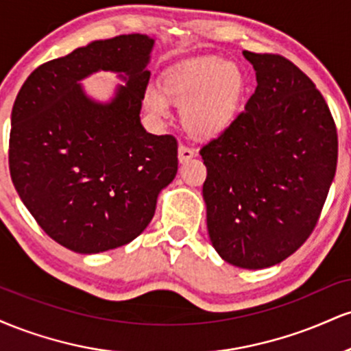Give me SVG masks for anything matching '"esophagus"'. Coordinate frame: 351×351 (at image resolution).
I'll list each match as a JSON object with an SVG mask.
<instances>
[{"instance_id":"obj_1","label":"esophagus","mask_w":351,"mask_h":351,"mask_svg":"<svg viewBox=\"0 0 351 351\" xmlns=\"http://www.w3.org/2000/svg\"><path fill=\"white\" fill-rule=\"evenodd\" d=\"M195 156V152L191 150V148L186 147V145H180L178 147V160L180 163H186L189 160Z\"/></svg>"}]
</instances>
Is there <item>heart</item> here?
I'll return each mask as SVG.
<instances>
[{
    "label": "heart",
    "instance_id": "b5f03b06",
    "mask_svg": "<svg viewBox=\"0 0 351 351\" xmlns=\"http://www.w3.org/2000/svg\"><path fill=\"white\" fill-rule=\"evenodd\" d=\"M247 77L234 62L216 56L171 67L160 80V90L145 92V108L165 119L170 104L181 108V123L195 140H215L236 123L247 95Z\"/></svg>",
    "mask_w": 351,
    "mask_h": 351
}]
</instances>
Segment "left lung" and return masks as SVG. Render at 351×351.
<instances>
[{
  "label": "left lung",
  "instance_id": "1",
  "mask_svg": "<svg viewBox=\"0 0 351 351\" xmlns=\"http://www.w3.org/2000/svg\"><path fill=\"white\" fill-rule=\"evenodd\" d=\"M257 87L231 128L199 150L208 234L221 259L265 269L315 228L337 170V128L315 84L282 56L243 52Z\"/></svg>",
  "mask_w": 351,
  "mask_h": 351
}]
</instances>
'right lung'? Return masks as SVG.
<instances>
[{
	"label": "right lung",
	"mask_w": 351,
	"mask_h": 351,
	"mask_svg": "<svg viewBox=\"0 0 351 351\" xmlns=\"http://www.w3.org/2000/svg\"><path fill=\"white\" fill-rule=\"evenodd\" d=\"M153 46L147 34L92 41L39 66L14 100L11 180L46 234L74 252L132 243L178 171L176 140L140 122ZM100 70L125 82L107 103L80 86Z\"/></svg>",
	"instance_id": "obj_1"
}]
</instances>
